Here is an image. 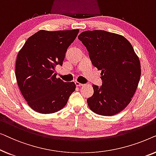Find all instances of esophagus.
<instances>
[{
	"label": "esophagus",
	"mask_w": 156,
	"mask_h": 156,
	"mask_svg": "<svg viewBox=\"0 0 156 156\" xmlns=\"http://www.w3.org/2000/svg\"><path fill=\"white\" fill-rule=\"evenodd\" d=\"M75 84L76 87H81V86H83L82 84H81V83L78 82H75Z\"/></svg>",
	"instance_id": "esophagus-1"
}]
</instances>
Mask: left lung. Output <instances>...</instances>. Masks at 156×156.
Listing matches in <instances>:
<instances>
[{"label": "left lung", "mask_w": 156, "mask_h": 156, "mask_svg": "<svg viewBox=\"0 0 156 156\" xmlns=\"http://www.w3.org/2000/svg\"><path fill=\"white\" fill-rule=\"evenodd\" d=\"M78 39L86 47L92 65L101 70V86L93 84L87 99L90 109L101 116L121 112L131 101L140 74L139 59L122 35L105 30L82 32Z\"/></svg>", "instance_id": "8db88e82"}]
</instances>
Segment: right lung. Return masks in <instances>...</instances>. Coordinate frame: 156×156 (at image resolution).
<instances>
[{
    "mask_svg": "<svg viewBox=\"0 0 156 156\" xmlns=\"http://www.w3.org/2000/svg\"><path fill=\"white\" fill-rule=\"evenodd\" d=\"M79 30H40L30 36L18 52L16 76L30 107L42 114L62 109L75 90V84L56 78V65H62L65 53Z\"/></svg>",
    "mask_w": 156,
    "mask_h": 156,
    "instance_id": "right-lung-1",
    "label": "right lung"
}]
</instances>
